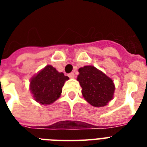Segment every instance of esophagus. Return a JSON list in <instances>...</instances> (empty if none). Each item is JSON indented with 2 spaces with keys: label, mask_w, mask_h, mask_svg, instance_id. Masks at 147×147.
Wrapping results in <instances>:
<instances>
[{
  "label": "esophagus",
  "mask_w": 147,
  "mask_h": 147,
  "mask_svg": "<svg viewBox=\"0 0 147 147\" xmlns=\"http://www.w3.org/2000/svg\"><path fill=\"white\" fill-rule=\"evenodd\" d=\"M69 77L70 78H75V74H74V72H71L70 74H69Z\"/></svg>",
  "instance_id": "34e87169"
}]
</instances>
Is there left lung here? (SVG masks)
<instances>
[{
  "instance_id": "1",
  "label": "left lung",
  "mask_w": 147,
  "mask_h": 147,
  "mask_svg": "<svg viewBox=\"0 0 147 147\" xmlns=\"http://www.w3.org/2000/svg\"><path fill=\"white\" fill-rule=\"evenodd\" d=\"M77 81L82 87L85 100L94 107H104L113 99L115 91L114 81L93 65L78 69Z\"/></svg>"
}]
</instances>
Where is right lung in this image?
Returning <instances> with one entry per match:
<instances>
[{
  "instance_id": "obj_1",
  "label": "right lung",
  "mask_w": 147,
  "mask_h": 147,
  "mask_svg": "<svg viewBox=\"0 0 147 147\" xmlns=\"http://www.w3.org/2000/svg\"><path fill=\"white\" fill-rule=\"evenodd\" d=\"M69 79L68 76L59 72L53 65H47L31 78L30 90L36 102L49 105L59 98L62 87Z\"/></svg>"
}]
</instances>
